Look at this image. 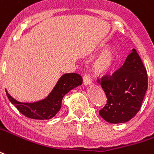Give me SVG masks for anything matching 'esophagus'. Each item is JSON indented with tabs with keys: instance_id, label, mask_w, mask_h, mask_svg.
Wrapping results in <instances>:
<instances>
[{
	"instance_id": "esophagus-1",
	"label": "esophagus",
	"mask_w": 154,
	"mask_h": 154,
	"mask_svg": "<svg viewBox=\"0 0 154 154\" xmlns=\"http://www.w3.org/2000/svg\"><path fill=\"white\" fill-rule=\"evenodd\" d=\"M83 84L85 86H90L91 84V77L88 74H85L83 76Z\"/></svg>"
}]
</instances>
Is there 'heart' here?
Listing matches in <instances>:
<instances>
[{
  "label": "heart",
  "mask_w": 154,
  "mask_h": 154,
  "mask_svg": "<svg viewBox=\"0 0 154 154\" xmlns=\"http://www.w3.org/2000/svg\"><path fill=\"white\" fill-rule=\"evenodd\" d=\"M116 62V50L113 46H107L101 51L93 63V70L99 75L109 73Z\"/></svg>",
  "instance_id": "1"
}]
</instances>
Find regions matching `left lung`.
<instances>
[{"label":"left lung","instance_id":"obj_1","mask_svg":"<svg viewBox=\"0 0 154 154\" xmlns=\"http://www.w3.org/2000/svg\"><path fill=\"white\" fill-rule=\"evenodd\" d=\"M100 81V80H99ZM100 84L108 99L100 115L110 123H124L140 109L148 89V77L140 57L135 49L111 77H102Z\"/></svg>","mask_w":154,"mask_h":154}]
</instances>
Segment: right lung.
Segmentation results:
<instances>
[{"label":"right lung","mask_w":154,"mask_h":154,"mask_svg":"<svg viewBox=\"0 0 154 154\" xmlns=\"http://www.w3.org/2000/svg\"><path fill=\"white\" fill-rule=\"evenodd\" d=\"M82 83V77L79 74H63L48 96L33 103L19 102L14 100L6 90L5 91L11 103L25 117L36 120H48L54 117L60 110L63 96L75 87L81 86Z\"/></svg>","instance_id":"1"}]
</instances>
